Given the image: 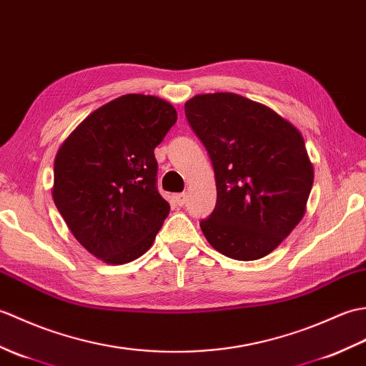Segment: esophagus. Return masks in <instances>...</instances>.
Listing matches in <instances>:
<instances>
[{"label":"esophagus","mask_w":366,"mask_h":366,"mask_svg":"<svg viewBox=\"0 0 366 366\" xmlns=\"http://www.w3.org/2000/svg\"><path fill=\"white\" fill-rule=\"evenodd\" d=\"M186 200H188V194H186V192L175 194V202H177V205L183 207V205L186 204Z\"/></svg>","instance_id":"esophagus-1"}]
</instances>
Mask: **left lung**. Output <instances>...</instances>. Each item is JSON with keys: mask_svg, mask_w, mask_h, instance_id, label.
<instances>
[{"mask_svg": "<svg viewBox=\"0 0 366 366\" xmlns=\"http://www.w3.org/2000/svg\"><path fill=\"white\" fill-rule=\"evenodd\" d=\"M184 114L213 162L217 200L200 229L222 255L263 258L304 217L313 164L299 129L232 92L196 95Z\"/></svg>", "mask_w": 366, "mask_h": 366, "instance_id": "obj_1", "label": "left lung"}]
</instances>
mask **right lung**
Segmentation results:
<instances>
[{"mask_svg": "<svg viewBox=\"0 0 366 366\" xmlns=\"http://www.w3.org/2000/svg\"><path fill=\"white\" fill-rule=\"evenodd\" d=\"M175 122L166 100L122 95L87 116L56 153L54 205L79 244L104 263L144 255L167 217L153 150Z\"/></svg>", "mask_w": 366, "mask_h": 366, "instance_id": "1", "label": "right lung"}]
</instances>
